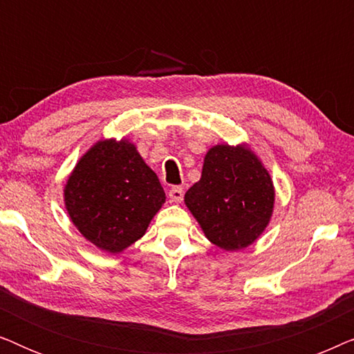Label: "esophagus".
<instances>
[{"label":"esophagus","mask_w":354,"mask_h":354,"mask_svg":"<svg viewBox=\"0 0 354 354\" xmlns=\"http://www.w3.org/2000/svg\"><path fill=\"white\" fill-rule=\"evenodd\" d=\"M169 200L172 203H180L183 200V188L182 187H172L171 190L167 192Z\"/></svg>","instance_id":"obj_1"}]
</instances>
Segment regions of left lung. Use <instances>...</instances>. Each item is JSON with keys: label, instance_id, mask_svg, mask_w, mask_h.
Masks as SVG:
<instances>
[{"label": "left lung", "instance_id": "obj_1", "mask_svg": "<svg viewBox=\"0 0 354 354\" xmlns=\"http://www.w3.org/2000/svg\"><path fill=\"white\" fill-rule=\"evenodd\" d=\"M185 205L207 240L222 250H241L269 224L272 180L250 149L217 145L206 154L200 182L185 193Z\"/></svg>", "mask_w": 354, "mask_h": 354}]
</instances>
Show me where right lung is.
<instances>
[{
	"instance_id": "add662e5",
	"label": "right lung",
	"mask_w": 354,
	"mask_h": 354,
	"mask_svg": "<svg viewBox=\"0 0 354 354\" xmlns=\"http://www.w3.org/2000/svg\"><path fill=\"white\" fill-rule=\"evenodd\" d=\"M64 200L86 240L119 253L145 235L166 193L132 143L103 140L75 166Z\"/></svg>"
}]
</instances>
